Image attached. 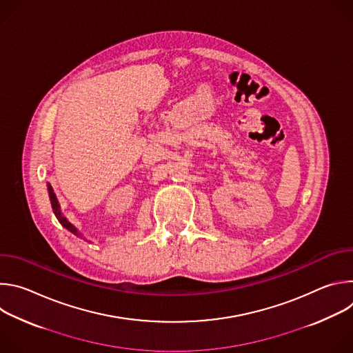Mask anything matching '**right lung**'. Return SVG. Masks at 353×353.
<instances>
[{"instance_id": "right-lung-1", "label": "right lung", "mask_w": 353, "mask_h": 353, "mask_svg": "<svg viewBox=\"0 0 353 353\" xmlns=\"http://www.w3.org/2000/svg\"><path fill=\"white\" fill-rule=\"evenodd\" d=\"M47 190H48V196H50V203H52V208H53V211H54V215L57 216V219H59V222L67 229V230H70L71 233H74V234H77V236H81V233L78 232V229L71 223V222H68V219L65 218V216H63V214H61V211H60V204H59V201H57V196H56V194H54V191H53V188H52V185L50 184H47Z\"/></svg>"}]
</instances>
